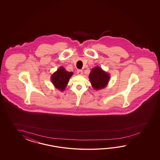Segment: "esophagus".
<instances>
[{"mask_svg":"<svg viewBox=\"0 0 160 160\" xmlns=\"http://www.w3.org/2000/svg\"><path fill=\"white\" fill-rule=\"evenodd\" d=\"M77 72V74H78V75H82V70H78Z\"/></svg>","mask_w":160,"mask_h":160,"instance_id":"34e87169","label":"esophagus"}]
</instances>
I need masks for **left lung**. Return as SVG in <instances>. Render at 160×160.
<instances>
[{"label":"left lung","mask_w":160,"mask_h":160,"mask_svg":"<svg viewBox=\"0 0 160 160\" xmlns=\"http://www.w3.org/2000/svg\"><path fill=\"white\" fill-rule=\"evenodd\" d=\"M88 77L92 88L96 90L105 88L110 78L108 72L98 66L92 68Z\"/></svg>","instance_id":"1"}]
</instances>
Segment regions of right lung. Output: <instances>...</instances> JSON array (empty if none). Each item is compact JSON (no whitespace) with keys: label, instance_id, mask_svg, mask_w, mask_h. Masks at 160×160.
<instances>
[{"label":"right lung","instance_id":"add662e5","mask_svg":"<svg viewBox=\"0 0 160 160\" xmlns=\"http://www.w3.org/2000/svg\"><path fill=\"white\" fill-rule=\"evenodd\" d=\"M72 74V72H68L63 67L61 66L57 72L52 74L51 81L55 87L62 92L65 90Z\"/></svg>","mask_w":160,"mask_h":160}]
</instances>
